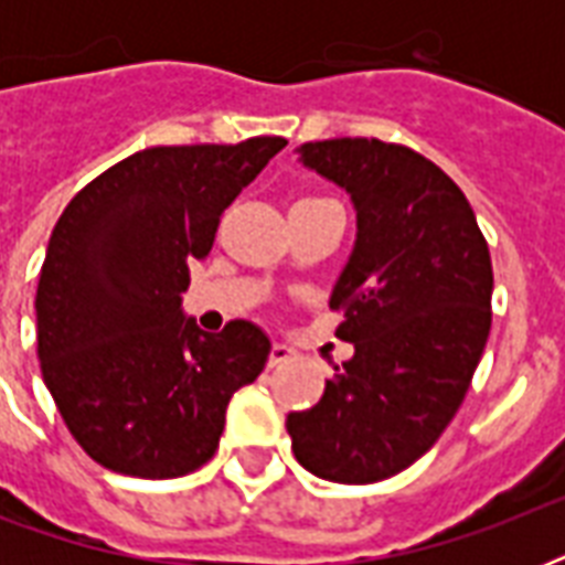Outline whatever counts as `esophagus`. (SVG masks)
Instances as JSON below:
<instances>
[{"instance_id":"obj_1","label":"esophagus","mask_w":565,"mask_h":565,"mask_svg":"<svg viewBox=\"0 0 565 565\" xmlns=\"http://www.w3.org/2000/svg\"><path fill=\"white\" fill-rule=\"evenodd\" d=\"M296 358V349L287 343H275L273 352H269V366H284V363H290Z\"/></svg>"}]
</instances>
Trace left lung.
Wrapping results in <instances>:
<instances>
[{"instance_id": "left-lung-1", "label": "left lung", "mask_w": 565, "mask_h": 565, "mask_svg": "<svg viewBox=\"0 0 565 565\" xmlns=\"http://www.w3.org/2000/svg\"><path fill=\"white\" fill-rule=\"evenodd\" d=\"M296 152L352 195L358 237L328 301L354 354L287 416L292 455L326 481H384L463 404L490 337V248L463 190L407 146L337 137Z\"/></svg>"}]
</instances>
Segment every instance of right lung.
Masks as SVG:
<instances>
[{
  "instance_id": "1",
  "label": "right lung",
  "mask_w": 565,
  "mask_h": 565,
  "mask_svg": "<svg viewBox=\"0 0 565 565\" xmlns=\"http://www.w3.org/2000/svg\"><path fill=\"white\" fill-rule=\"evenodd\" d=\"M284 146H152L61 213L34 299L40 372L75 443L110 472H195L220 446L231 395L264 372L260 328L234 319L204 334L181 292L222 211Z\"/></svg>"
}]
</instances>
